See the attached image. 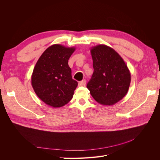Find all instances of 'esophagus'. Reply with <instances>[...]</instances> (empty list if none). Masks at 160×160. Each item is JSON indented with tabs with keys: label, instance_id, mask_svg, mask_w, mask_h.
I'll return each mask as SVG.
<instances>
[{
	"label": "esophagus",
	"instance_id": "1",
	"mask_svg": "<svg viewBox=\"0 0 160 160\" xmlns=\"http://www.w3.org/2000/svg\"><path fill=\"white\" fill-rule=\"evenodd\" d=\"M86 81L85 80H83L79 82V86H85Z\"/></svg>",
	"mask_w": 160,
	"mask_h": 160
}]
</instances>
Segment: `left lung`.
Segmentation results:
<instances>
[{
    "label": "left lung",
    "instance_id": "left-lung-1",
    "mask_svg": "<svg viewBox=\"0 0 160 160\" xmlns=\"http://www.w3.org/2000/svg\"><path fill=\"white\" fill-rule=\"evenodd\" d=\"M94 71L87 88L93 99L103 105H113L127 94L131 73L119 53L105 45L91 47Z\"/></svg>",
    "mask_w": 160,
    "mask_h": 160
}]
</instances>
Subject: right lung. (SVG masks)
<instances>
[{
  "label": "right lung",
  "instance_id": "right-lung-1",
  "mask_svg": "<svg viewBox=\"0 0 160 160\" xmlns=\"http://www.w3.org/2000/svg\"><path fill=\"white\" fill-rule=\"evenodd\" d=\"M75 47L55 44L38 59L31 76L34 91L43 102L57 108L71 100L78 83L72 79L68 61Z\"/></svg>",
  "mask_w": 160,
  "mask_h": 160
}]
</instances>
